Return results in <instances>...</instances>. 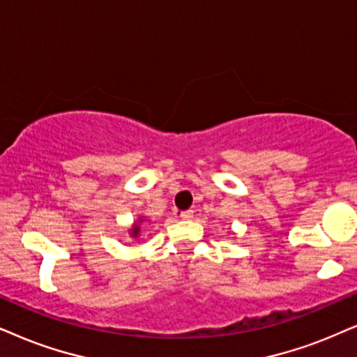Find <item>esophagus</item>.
<instances>
[{"instance_id":"esophagus-1","label":"esophagus","mask_w":357,"mask_h":357,"mask_svg":"<svg viewBox=\"0 0 357 357\" xmlns=\"http://www.w3.org/2000/svg\"><path fill=\"white\" fill-rule=\"evenodd\" d=\"M194 218V212L192 211H183L181 212V219L183 220H191Z\"/></svg>"}]
</instances>
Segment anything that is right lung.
Here are the masks:
<instances>
[{
	"mask_svg": "<svg viewBox=\"0 0 357 357\" xmlns=\"http://www.w3.org/2000/svg\"><path fill=\"white\" fill-rule=\"evenodd\" d=\"M143 222H146V219L142 215V218H138L137 220H135V222L132 224V227L128 229V234H130V236H132V238H138L139 237V232H142V224Z\"/></svg>",
	"mask_w": 357,
	"mask_h": 357,
	"instance_id": "add662e5",
	"label": "right lung"
}]
</instances>
